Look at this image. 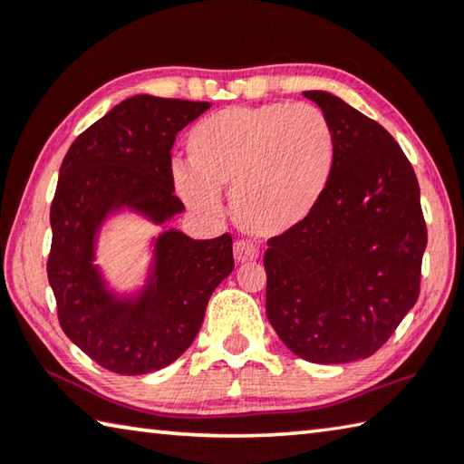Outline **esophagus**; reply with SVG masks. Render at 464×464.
I'll return each mask as SVG.
<instances>
[{
  "label": "esophagus",
  "mask_w": 464,
  "mask_h": 464,
  "mask_svg": "<svg viewBox=\"0 0 464 464\" xmlns=\"http://www.w3.org/2000/svg\"><path fill=\"white\" fill-rule=\"evenodd\" d=\"M234 258H237L238 265L256 261L258 250L253 245H248V242L240 240V242H237V245H234Z\"/></svg>",
  "instance_id": "esophagus-1"
}]
</instances>
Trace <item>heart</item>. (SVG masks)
Listing matches in <instances>:
<instances>
[{
	"label": "heart",
	"mask_w": 464,
	"mask_h": 464,
	"mask_svg": "<svg viewBox=\"0 0 464 464\" xmlns=\"http://www.w3.org/2000/svg\"><path fill=\"white\" fill-rule=\"evenodd\" d=\"M185 146L191 167H175V185L187 206L216 216L219 189H232L234 219L258 238L307 222L336 165L334 130L310 103L219 110L189 130Z\"/></svg>",
	"instance_id": "heart-1"
}]
</instances>
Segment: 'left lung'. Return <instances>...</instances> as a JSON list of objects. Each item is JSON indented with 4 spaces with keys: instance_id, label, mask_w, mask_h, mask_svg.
<instances>
[{
    "instance_id": "obj_1",
    "label": "left lung",
    "mask_w": 464,
    "mask_h": 464,
    "mask_svg": "<svg viewBox=\"0 0 464 464\" xmlns=\"http://www.w3.org/2000/svg\"><path fill=\"white\" fill-rule=\"evenodd\" d=\"M336 138L330 185L307 222L269 240L266 318L318 364L367 359L420 295L428 245L420 185L387 130L328 92H304Z\"/></svg>"
}]
</instances>
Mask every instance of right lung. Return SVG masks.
Instances as JSON below:
<instances>
[{
	"label": "right lung",
	"mask_w": 464,
	"mask_h": 464,
	"mask_svg": "<svg viewBox=\"0 0 464 464\" xmlns=\"http://www.w3.org/2000/svg\"><path fill=\"white\" fill-rule=\"evenodd\" d=\"M208 102L128 97L75 138L51 206L48 283L64 334L103 369L144 375L169 367L198 336L214 289L234 269L232 237L193 240L167 230L138 295L108 289L95 238L110 214L128 208L165 224L185 209L170 169L175 136Z\"/></svg>",
	"instance_id": "right-lung-1"
}]
</instances>
